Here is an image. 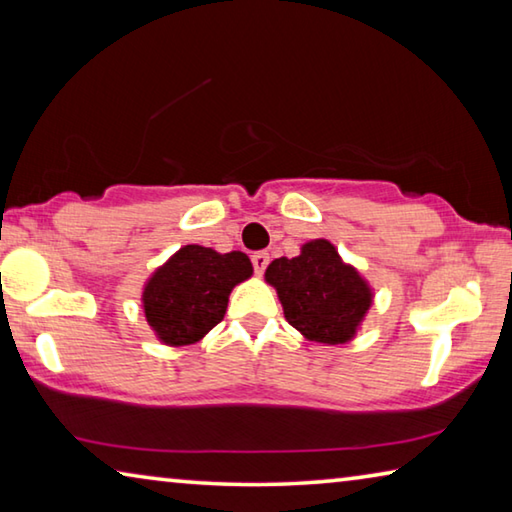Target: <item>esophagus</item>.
Returning <instances> with one entry per match:
<instances>
[{
  "instance_id": "obj_1",
  "label": "esophagus",
  "mask_w": 512,
  "mask_h": 512,
  "mask_svg": "<svg viewBox=\"0 0 512 512\" xmlns=\"http://www.w3.org/2000/svg\"><path fill=\"white\" fill-rule=\"evenodd\" d=\"M250 259H253V268H255L257 275H262L266 271L268 262H271V257H268L266 250H259V253H253V257H250Z\"/></svg>"
}]
</instances>
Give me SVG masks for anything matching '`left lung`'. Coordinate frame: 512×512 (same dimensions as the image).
Returning <instances> with one entry per match:
<instances>
[{
  "label": "left lung",
  "mask_w": 512,
  "mask_h": 512,
  "mask_svg": "<svg viewBox=\"0 0 512 512\" xmlns=\"http://www.w3.org/2000/svg\"><path fill=\"white\" fill-rule=\"evenodd\" d=\"M266 282L277 289L289 325L329 345L352 339L372 300L368 284L325 239L309 241L298 257L268 264Z\"/></svg>",
  "instance_id": "obj_1"
}]
</instances>
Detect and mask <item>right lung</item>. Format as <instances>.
<instances>
[{
	"label": "right lung",
	"instance_id": "right-lung-1",
	"mask_svg": "<svg viewBox=\"0 0 512 512\" xmlns=\"http://www.w3.org/2000/svg\"><path fill=\"white\" fill-rule=\"evenodd\" d=\"M253 273L250 259L232 250L185 246L155 271L144 289V314L160 339L189 345L219 325L235 284Z\"/></svg>",
	"mask_w": 512,
	"mask_h": 512
}]
</instances>
